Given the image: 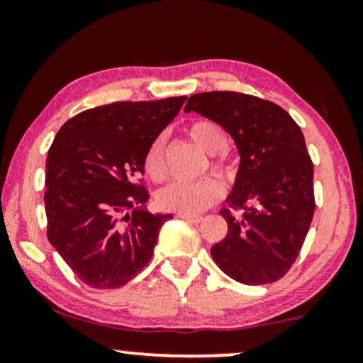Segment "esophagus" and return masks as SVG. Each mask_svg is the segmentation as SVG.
<instances>
[{
    "label": "esophagus",
    "mask_w": 363,
    "mask_h": 363,
    "mask_svg": "<svg viewBox=\"0 0 363 363\" xmlns=\"http://www.w3.org/2000/svg\"><path fill=\"white\" fill-rule=\"evenodd\" d=\"M177 216L182 218V220H186L191 223H200L203 220V216H200V215H186V213H178Z\"/></svg>",
    "instance_id": "obj_1"
}]
</instances>
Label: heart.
Here are the masks:
<instances>
[{
  "mask_svg": "<svg viewBox=\"0 0 363 363\" xmlns=\"http://www.w3.org/2000/svg\"><path fill=\"white\" fill-rule=\"evenodd\" d=\"M186 133L198 147L210 153V168L213 173H216L226 182L235 180L238 168L235 160L225 150H221L226 143V133L220 123L213 122L210 118H195L186 125ZM143 168H145L147 177L152 182L162 183L167 180L168 163L165 135L153 138L145 153V158H143ZM223 195H225V188H223L221 182L215 177H206L190 183H170L158 191L157 203L163 210L195 215V213L205 211L210 206L216 205Z\"/></svg>",
  "mask_w": 363,
  "mask_h": 363,
  "instance_id": "b5f03b06",
  "label": "heart"
}]
</instances>
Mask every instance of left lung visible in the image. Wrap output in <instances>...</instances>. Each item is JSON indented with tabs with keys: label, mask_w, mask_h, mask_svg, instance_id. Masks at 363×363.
<instances>
[{
	"label": "left lung",
	"mask_w": 363,
	"mask_h": 363,
	"mask_svg": "<svg viewBox=\"0 0 363 363\" xmlns=\"http://www.w3.org/2000/svg\"><path fill=\"white\" fill-rule=\"evenodd\" d=\"M220 123L241 155L225 240L211 247L223 272L247 286L284 277L304 245L315 210L314 163L301 127L277 104L231 91L195 94L185 112Z\"/></svg>",
	"instance_id": "1"
}]
</instances>
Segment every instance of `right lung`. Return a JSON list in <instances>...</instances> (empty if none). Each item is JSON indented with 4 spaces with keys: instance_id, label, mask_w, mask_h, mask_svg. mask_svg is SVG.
Here are the masks:
<instances>
[{
    "instance_id": "right-lung-1",
    "label": "right lung",
    "mask_w": 363,
    "mask_h": 363,
    "mask_svg": "<svg viewBox=\"0 0 363 363\" xmlns=\"http://www.w3.org/2000/svg\"><path fill=\"white\" fill-rule=\"evenodd\" d=\"M185 101L112 102L59 128L46 162L48 240L84 284L116 289L150 262L172 215L137 210L148 200L143 158Z\"/></svg>"
}]
</instances>
